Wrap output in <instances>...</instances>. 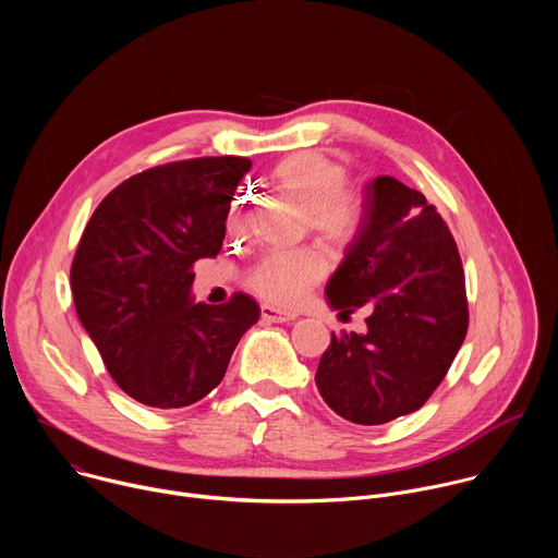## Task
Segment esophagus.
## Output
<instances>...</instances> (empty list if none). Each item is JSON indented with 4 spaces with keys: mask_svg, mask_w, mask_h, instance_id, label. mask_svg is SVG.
<instances>
[{
    "mask_svg": "<svg viewBox=\"0 0 558 558\" xmlns=\"http://www.w3.org/2000/svg\"><path fill=\"white\" fill-rule=\"evenodd\" d=\"M260 313H263V320L267 323H276V325H282V323H291L295 320V313H289V311H282V308H276L271 304H263L260 306Z\"/></svg>",
    "mask_w": 558,
    "mask_h": 558,
    "instance_id": "obj_1",
    "label": "esophagus"
}]
</instances>
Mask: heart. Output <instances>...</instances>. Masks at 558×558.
<instances>
[{"label": "heart", "mask_w": 558, "mask_h": 558, "mask_svg": "<svg viewBox=\"0 0 558 558\" xmlns=\"http://www.w3.org/2000/svg\"><path fill=\"white\" fill-rule=\"evenodd\" d=\"M271 185L293 198L306 216L308 229L329 247H347L360 229V205L347 194V170L329 156L317 151H298L274 166ZM245 196L235 194L227 211V231H243ZM325 271L323 258L313 250L271 252L263 256L247 274V284L260 298L280 304H300L308 289Z\"/></svg>", "instance_id": "obj_1"}]
</instances>
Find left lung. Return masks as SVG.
I'll return each instance as SVG.
<instances>
[{
  "mask_svg": "<svg viewBox=\"0 0 558 558\" xmlns=\"http://www.w3.org/2000/svg\"><path fill=\"white\" fill-rule=\"evenodd\" d=\"M325 293L340 317L368 308L366 331L331 333L317 366L329 409L362 426L422 409L468 331L454 238L422 192L392 177L364 185L360 229Z\"/></svg>",
  "mask_w": 558,
  "mask_h": 558,
  "instance_id": "8db88e82",
  "label": "left lung"
}]
</instances>
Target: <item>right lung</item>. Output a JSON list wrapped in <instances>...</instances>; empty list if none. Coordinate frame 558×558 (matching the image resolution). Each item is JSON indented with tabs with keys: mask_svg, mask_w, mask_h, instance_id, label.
<instances>
[{
	"mask_svg": "<svg viewBox=\"0 0 558 558\" xmlns=\"http://www.w3.org/2000/svg\"><path fill=\"white\" fill-rule=\"evenodd\" d=\"M250 158L205 156L145 170L114 187L78 241L70 289L78 323L112 379L151 409L211 392L260 317L245 293L194 302L192 265L214 258Z\"/></svg>",
	"mask_w": 558,
	"mask_h": 558,
	"instance_id": "obj_1",
	"label": "right lung"
}]
</instances>
